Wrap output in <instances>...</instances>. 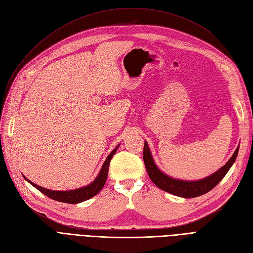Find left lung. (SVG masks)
<instances>
[{
  "mask_svg": "<svg viewBox=\"0 0 253 253\" xmlns=\"http://www.w3.org/2000/svg\"><path fill=\"white\" fill-rule=\"evenodd\" d=\"M240 147H237L235 152L233 153L232 157L228 160V163L220 168L218 171L213 173L208 177L203 178L201 180H180L170 177L167 174L160 171L157 166L154 163V159L152 157L151 151L147 141H144L143 147V162L145 169L149 174V177L155 185L166 192H169L173 195L185 197V198H192L201 196L207 192H209L217 183L225 177V175L230 169L231 166L234 164L235 158L239 153Z\"/></svg>",
  "mask_w": 253,
  "mask_h": 253,
  "instance_id": "obj_1",
  "label": "left lung"
}]
</instances>
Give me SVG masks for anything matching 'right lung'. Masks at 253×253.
Wrapping results in <instances>:
<instances>
[{
	"mask_svg": "<svg viewBox=\"0 0 253 253\" xmlns=\"http://www.w3.org/2000/svg\"><path fill=\"white\" fill-rule=\"evenodd\" d=\"M118 147H119V144L110 153V155L106 157L100 172H99V174H98L97 177L95 178V180L91 183H89L88 186L82 187V188H79V189H75V190H70V191H53V190H48V189H45V188H42L40 186L36 185V183L28 180L25 177V176H24V178L29 183H32V185L36 189H38L40 191V192H42L43 194H45L46 196H48L49 198H51V200H55V201L61 202V203H66V204L82 203L84 201L89 200V198L95 196L96 194H98L101 191V189L103 188L104 183L106 181V177H108L110 162H111V159L114 156L115 153H116Z\"/></svg>",
	"mask_w": 253,
	"mask_h": 253,
	"instance_id": "right-lung-1",
	"label": "right lung"
}]
</instances>
